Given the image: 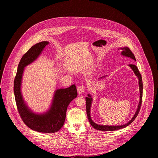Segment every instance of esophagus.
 Here are the masks:
<instances>
[{"label":"esophagus","mask_w":158,"mask_h":158,"mask_svg":"<svg viewBox=\"0 0 158 158\" xmlns=\"http://www.w3.org/2000/svg\"><path fill=\"white\" fill-rule=\"evenodd\" d=\"M77 91L79 94H81L85 92V88L83 86H80L77 88Z\"/></svg>","instance_id":"34e87169"}]
</instances>
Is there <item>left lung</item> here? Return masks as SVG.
Returning a JSON list of instances; mask_svg holds the SVG:
<instances>
[{"label": "left lung", "mask_w": 158, "mask_h": 158, "mask_svg": "<svg viewBox=\"0 0 158 158\" xmlns=\"http://www.w3.org/2000/svg\"><path fill=\"white\" fill-rule=\"evenodd\" d=\"M122 50V52H121V55L126 56V57H128L130 58L131 59H133V60H135V56L134 55V54L132 53V52L130 50V49L126 47H123V48H118ZM128 66L131 68L133 71L134 72L135 76L137 77L138 80H139V93H140V100H139V105L137 106V108L135 111V114L134 115V116L132 117V118L127 123L124 124V125H115V126H112V125H98L96 123H95L91 118V116H90V108H91V105H92V98L91 97V95L90 94H88V97H86V113H87V115L88 117V120L90 122V125L93 127L94 128H95V130H100V131H115V130H118L122 128H124L125 127H127V126H128L130 124H131L136 118L137 115H138V114L139 113V110L141 106V104H142V92H143V83H142V76L138 70V69L137 68V66L135 64H128ZM108 75H105V76H103L101 77L100 78H98V80H101L103 79L104 78H105L106 77H107Z\"/></svg>", "instance_id": "left-lung-1"}]
</instances>
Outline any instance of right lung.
I'll return each mask as SVG.
<instances>
[{
    "instance_id": "add662e5",
    "label": "right lung",
    "mask_w": 158,
    "mask_h": 158,
    "mask_svg": "<svg viewBox=\"0 0 158 158\" xmlns=\"http://www.w3.org/2000/svg\"><path fill=\"white\" fill-rule=\"evenodd\" d=\"M48 44V41L38 43L23 55L14 81V93L18 111L25 124L34 131L50 133L57 132L63 126L68 106L77 97V91L75 85L68 88L56 89L50 108L43 113H34L25 102L21 91L24 68L37 60Z\"/></svg>"
}]
</instances>
